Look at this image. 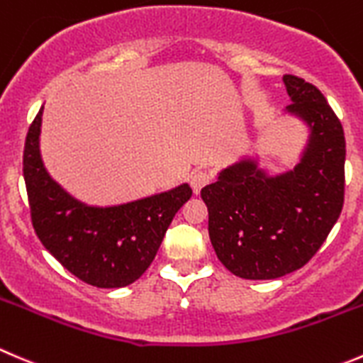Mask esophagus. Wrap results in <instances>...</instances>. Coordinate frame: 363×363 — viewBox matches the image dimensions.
Instances as JSON below:
<instances>
[{"label":"esophagus","mask_w":363,"mask_h":363,"mask_svg":"<svg viewBox=\"0 0 363 363\" xmlns=\"http://www.w3.org/2000/svg\"><path fill=\"white\" fill-rule=\"evenodd\" d=\"M211 181H213V174H211L209 170H196V172H193L191 181L189 182H191L193 191L200 193V189H202L203 186L209 184Z\"/></svg>","instance_id":"esophagus-1"}]
</instances>
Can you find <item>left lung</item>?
<instances>
[{
	"label": "left lung",
	"instance_id": "obj_1",
	"mask_svg": "<svg viewBox=\"0 0 363 363\" xmlns=\"http://www.w3.org/2000/svg\"><path fill=\"white\" fill-rule=\"evenodd\" d=\"M284 83L293 101L286 110L311 128L296 168L269 177L255 161L242 160L200 191L218 259L248 280L280 279L305 266L344 206L342 124L314 84L293 74Z\"/></svg>",
	"mask_w": 363,
	"mask_h": 363
}]
</instances>
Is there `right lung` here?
<instances>
[{"mask_svg": "<svg viewBox=\"0 0 363 363\" xmlns=\"http://www.w3.org/2000/svg\"><path fill=\"white\" fill-rule=\"evenodd\" d=\"M42 110L31 122L23 174L31 223L42 245L74 277L103 289L125 287L147 271L175 213L191 199L181 184L170 191L113 207L77 202L42 164L38 150Z\"/></svg>", "mask_w": 363, "mask_h": 363, "instance_id": "1", "label": "right lung"}]
</instances>
